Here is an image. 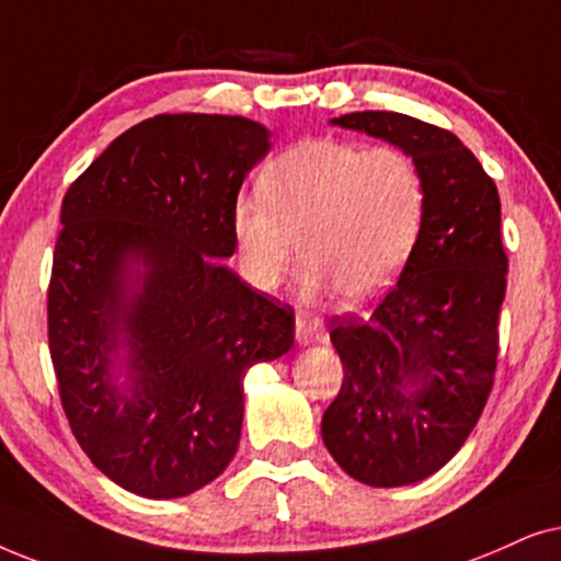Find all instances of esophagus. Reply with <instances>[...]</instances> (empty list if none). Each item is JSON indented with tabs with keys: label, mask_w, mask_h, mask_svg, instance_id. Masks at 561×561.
Listing matches in <instances>:
<instances>
[{
	"label": "esophagus",
	"mask_w": 561,
	"mask_h": 561,
	"mask_svg": "<svg viewBox=\"0 0 561 561\" xmlns=\"http://www.w3.org/2000/svg\"><path fill=\"white\" fill-rule=\"evenodd\" d=\"M295 335L297 343H312V341H325V328L323 320L312 318L308 312H300L295 323Z\"/></svg>",
	"instance_id": "esophagus-1"
}]
</instances>
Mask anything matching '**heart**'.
<instances>
[{"label":"heart","mask_w":561,"mask_h":561,"mask_svg":"<svg viewBox=\"0 0 561 561\" xmlns=\"http://www.w3.org/2000/svg\"><path fill=\"white\" fill-rule=\"evenodd\" d=\"M259 186L233 203L230 230L241 274L261 293L282 285L300 251L305 295L371 300L398 276L423 222V176L398 146L300 140L266 163Z\"/></svg>","instance_id":"heart-1"}]
</instances>
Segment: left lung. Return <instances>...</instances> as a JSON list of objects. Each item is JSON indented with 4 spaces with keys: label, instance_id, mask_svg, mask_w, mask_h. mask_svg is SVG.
<instances>
[{
    "label": "left lung",
    "instance_id": "8db88e82",
    "mask_svg": "<svg viewBox=\"0 0 561 561\" xmlns=\"http://www.w3.org/2000/svg\"><path fill=\"white\" fill-rule=\"evenodd\" d=\"M333 125L413 156L423 222L398 285L369 316H339L343 385L323 442L343 472L402 488L438 472L480 421L495 382L507 287L497 186L454 136L402 112H351Z\"/></svg>",
    "mask_w": 561,
    "mask_h": 561
}]
</instances>
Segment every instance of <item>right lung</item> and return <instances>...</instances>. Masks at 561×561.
<instances>
[{
    "label": "right lung",
    "mask_w": 561,
    "mask_h": 561,
    "mask_svg": "<svg viewBox=\"0 0 561 561\" xmlns=\"http://www.w3.org/2000/svg\"><path fill=\"white\" fill-rule=\"evenodd\" d=\"M268 130L238 115H156L112 140L64 194L48 346L71 433L144 497H184L236 457L243 377L287 354L295 310L218 264ZM133 260L145 264L129 279ZM117 332L129 387L111 382Z\"/></svg>",
    "instance_id": "right-lung-1"
}]
</instances>
